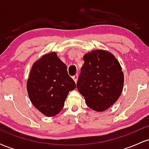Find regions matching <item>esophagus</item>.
<instances>
[{
    "instance_id": "1",
    "label": "esophagus",
    "mask_w": 149,
    "mask_h": 149,
    "mask_svg": "<svg viewBox=\"0 0 149 149\" xmlns=\"http://www.w3.org/2000/svg\"><path fill=\"white\" fill-rule=\"evenodd\" d=\"M78 74H76L75 76H73V79L74 80V81L76 82V83L77 82V80H78Z\"/></svg>"
}]
</instances>
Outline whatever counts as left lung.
Segmentation results:
<instances>
[{"mask_svg": "<svg viewBox=\"0 0 149 149\" xmlns=\"http://www.w3.org/2000/svg\"><path fill=\"white\" fill-rule=\"evenodd\" d=\"M77 83L89 108L98 112L112 106L123 91L124 75L118 61L108 51L96 49L83 57Z\"/></svg>", "mask_w": 149, "mask_h": 149, "instance_id": "8db88e82", "label": "left lung"}]
</instances>
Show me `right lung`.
Listing matches in <instances>:
<instances>
[{
  "label": "right lung",
  "instance_id": "1",
  "mask_svg": "<svg viewBox=\"0 0 149 149\" xmlns=\"http://www.w3.org/2000/svg\"><path fill=\"white\" fill-rule=\"evenodd\" d=\"M76 87L66 64L55 52L46 54L34 63L26 85L31 102L47 117L61 111L68 94Z\"/></svg>",
  "mask_w": 149,
  "mask_h": 149
}]
</instances>
